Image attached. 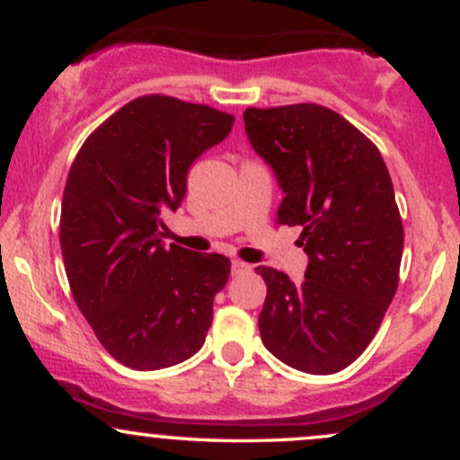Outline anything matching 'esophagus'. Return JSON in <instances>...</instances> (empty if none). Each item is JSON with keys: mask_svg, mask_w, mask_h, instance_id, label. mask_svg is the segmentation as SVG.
Instances as JSON below:
<instances>
[{"mask_svg": "<svg viewBox=\"0 0 460 460\" xmlns=\"http://www.w3.org/2000/svg\"><path fill=\"white\" fill-rule=\"evenodd\" d=\"M248 270H251V266H248V263L240 261V260H234V261H231V272H234L235 277H237V274L248 272Z\"/></svg>", "mask_w": 460, "mask_h": 460, "instance_id": "esophagus-1", "label": "esophagus"}]
</instances>
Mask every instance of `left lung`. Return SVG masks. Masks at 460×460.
<instances>
[{
    "label": "left lung",
    "mask_w": 460,
    "mask_h": 460,
    "mask_svg": "<svg viewBox=\"0 0 460 460\" xmlns=\"http://www.w3.org/2000/svg\"><path fill=\"white\" fill-rule=\"evenodd\" d=\"M246 136L283 190L277 223L300 226L305 281L260 266L261 341L285 366L335 374L376 335L398 289L404 229L381 151L318 103L248 108Z\"/></svg>",
    "instance_id": "8db88e82"
}]
</instances>
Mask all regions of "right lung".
Wrapping results in <instances>:
<instances>
[{
    "label": "right lung",
    "instance_id": "1",
    "mask_svg": "<svg viewBox=\"0 0 460 460\" xmlns=\"http://www.w3.org/2000/svg\"><path fill=\"white\" fill-rule=\"evenodd\" d=\"M234 120L209 105L145 94L99 125L68 171L60 214L68 285L102 346L131 369L186 361L212 324L231 261L166 248L160 226L186 197L192 162Z\"/></svg>",
    "mask_w": 460,
    "mask_h": 460
}]
</instances>
